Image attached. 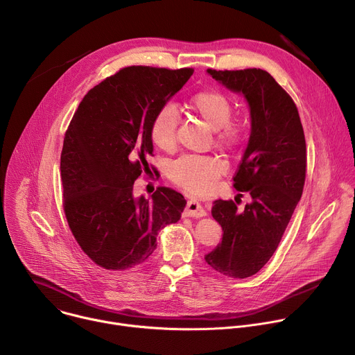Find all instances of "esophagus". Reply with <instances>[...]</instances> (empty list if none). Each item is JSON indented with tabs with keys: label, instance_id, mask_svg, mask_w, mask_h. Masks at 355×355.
<instances>
[{
	"label": "esophagus",
	"instance_id": "esophagus-1",
	"mask_svg": "<svg viewBox=\"0 0 355 355\" xmlns=\"http://www.w3.org/2000/svg\"><path fill=\"white\" fill-rule=\"evenodd\" d=\"M187 216H193V218H202V216H207V211L205 208L200 205V202L191 199L188 200V204L185 207V212Z\"/></svg>",
	"mask_w": 355,
	"mask_h": 355
}]
</instances>
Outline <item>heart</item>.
<instances>
[{"label": "heart", "mask_w": 355, "mask_h": 355, "mask_svg": "<svg viewBox=\"0 0 355 355\" xmlns=\"http://www.w3.org/2000/svg\"><path fill=\"white\" fill-rule=\"evenodd\" d=\"M187 108L215 132V144L226 153L236 151L244 141L241 125L230 122V101L218 91L195 94ZM177 116L171 108L162 110L150 125V140L159 150L170 151L175 146ZM225 171V163L214 156H184L168 167L170 178L191 193L208 192Z\"/></svg>", "instance_id": "1"}]
</instances>
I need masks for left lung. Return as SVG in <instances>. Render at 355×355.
Masks as SVG:
<instances>
[{
	"label": "left lung",
	"instance_id": "obj_1",
	"mask_svg": "<svg viewBox=\"0 0 355 355\" xmlns=\"http://www.w3.org/2000/svg\"><path fill=\"white\" fill-rule=\"evenodd\" d=\"M207 73L243 95L248 105L250 137L233 187L247 192L251 202L243 211L233 200L214 202L212 216L222 226L223 237L205 261L226 277L247 278L272 257L302 196L305 133L292 98L266 70L208 69Z\"/></svg>",
	"mask_w": 355,
	"mask_h": 355
}]
</instances>
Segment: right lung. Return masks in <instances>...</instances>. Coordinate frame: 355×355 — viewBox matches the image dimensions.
<instances>
[{"mask_svg": "<svg viewBox=\"0 0 355 355\" xmlns=\"http://www.w3.org/2000/svg\"><path fill=\"white\" fill-rule=\"evenodd\" d=\"M192 73L122 69L87 92L70 122L60 157L63 208L77 243L101 267L143 264L159 230L181 218L187 200L180 192L160 187L137 198L133 184L150 170L151 122Z\"/></svg>", "mask_w": 355, "mask_h": 355, "instance_id": "right-lung-1", "label": "right lung"}]
</instances>
